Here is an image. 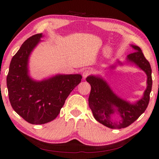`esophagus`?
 <instances>
[{
  "label": "esophagus",
  "instance_id": "obj_1",
  "mask_svg": "<svg viewBox=\"0 0 159 159\" xmlns=\"http://www.w3.org/2000/svg\"><path fill=\"white\" fill-rule=\"evenodd\" d=\"M90 75V70H85L84 71V72H83V74H82L84 79L86 78V77H88L89 75Z\"/></svg>",
  "mask_w": 159,
  "mask_h": 159
}]
</instances>
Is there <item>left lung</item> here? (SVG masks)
<instances>
[{"label":"left lung","instance_id":"left-lung-1","mask_svg":"<svg viewBox=\"0 0 159 159\" xmlns=\"http://www.w3.org/2000/svg\"><path fill=\"white\" fill-rule=\"evenodd\" d=\"M131 46L135 51L127 56L128 61L137 64L146 73L148 77L147 89L140 100L134 103H129L116 96L106 81L101 77L90 75L86 78V81L91 86L89 104L94 117L100 124L110 128L121 129L128 127L145 112L150 101L152 86L150 64L140 48L134 45ZM115 112H117L121 116L120 122H115L111 120V116Z\"/></svg>","mask_w":159,"mask_h":159}]
</instances>
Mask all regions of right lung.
Segmentation results:
<instances>
[{
    "label": "right lung",
    "mask_w": 159,
    "mask_h": 159,
    "mask_svg": "<svg viewBox=\"0 0 159 159\" xmlns=\"http://www.w3.org/2000/svg\"><path fill=\"white\" fill-rule=\"evenodd\" d=\"M43 34L29 38L12 57L7 77L9 102L16 112L31 124H44L59 115L65 100L80 83L82 77L57 75L41 82L28 75L30 53Z\"/></svg>",
    "instance_id": "1"
}]
</instances>
